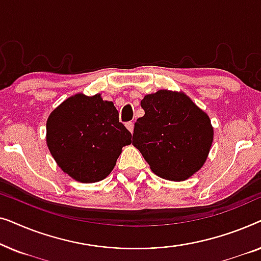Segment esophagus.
<instances>
[{
  "label": "esophagus",
  "instance_id": "1",
  "mask_svg": "<svg viewBox=\"0 0 261 261\" xmlns=\"http://www.w3.org/2000/svg\"><path fill=\"white\" fill-rule=\"evenodd\" d=\"M126 127L128 128V130H129L130 133H133V130H134V123L132 122V121H129V122L126 123Z\"/></svg>",
  "mask_w": 261,
  "mask_h": 261
}]
</instances>
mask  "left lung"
Segmentation results:
<instances>
[{
    "instance_id": "obj_1",
    "label": "left lung",
    "mask_w": 261,
    "mask_h": 261,
    "mask_svg": "<svg viewBox=\"0 0 261 261\" xmlns=\"http://www.w3.org/2000/svg\"><path fill=\"white\" fill-rule=\"evenodd\" d=\"M133 145L155 174L184 180L201 169L213 144L210 119L183 92L159 90L141 101Z\"/></svg>"
}]
</instances>
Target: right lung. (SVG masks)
<instances>
[{
    "mask_svg": "<svg viewBox=\"0 0 261 261\" xmlns=\"http://www.w3.org/2000/svg\"><path fill=\"white\" fill-rule=\"evenodd\" d=\"M49 152L64 172L82 183L102 180L115 166L122 147L132 142L130 132L119 121L113 102L101 95L77 94L49 115Z\"/></svg>",
    "mask_w": 261,
    "mask_h": 261,
    "instance_id": "right-lung-1",
    "label": "right lung"
}]
</instances>
